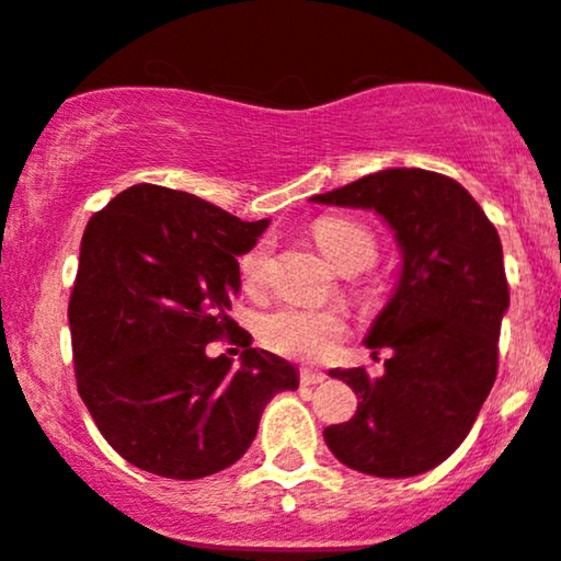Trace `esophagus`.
<instances>
[{
	"mask_svg": "<svg viewBox=\"0 0 561 561\" xmlns=\"http://www.w3.org/2000/svg\"><path fill=\"white\" fill-rule=\"evenodd\" d=\"M324 380H328V375L324 373L309 370V367H304V370H300V383L304 386H319V383H324Z\"/></svg>",
	"mask_w": 561,
	"mask_h": 561,
	"instance_id": "esophagus-1",
	"label": "esophagus"
}]
</instances>
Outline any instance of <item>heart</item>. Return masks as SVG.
I'll list each match as a JSON object with an SVG mask.
<instances>
[{
	"mask_svg": "<svg viewBox=\"0 0 561 561\" xmlns=\"http://www.w3.org/2000/svg\"><path fill=\"white\" fill-rule=\"evenodd\" d=\"M313 237L330 263L343 274H359L373 266L378 255L375 237L362 224L348 218H322L313 224ZM268 242L252 244L239 257V276L244 287H257L266 276ZM346 332V317L337 309H306V306H282L266 313L257 324L263 346L290 359H322L341 343Z\"/></svg>",
	"mask_w": 561,
	"mask_h": 561,
	"instance_id": "b5f03b06",
	"label": "heart"
}]
</instances>
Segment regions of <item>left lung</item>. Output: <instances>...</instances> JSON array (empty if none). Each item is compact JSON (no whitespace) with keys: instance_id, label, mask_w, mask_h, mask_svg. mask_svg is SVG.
I'll use <instances>...</instances> for the list:
<instances>
[{"instance_id":"left-lung-1","label":"left lung","mask_w":561,"mask_h":561,"mask_svg":"<svg viewBox=\"0 0 561 561\" xmlns=\"http://www.w3.org/2000/svg\"><path fill=\"white\" fill-rule=\"evenodd\" d=\"M317 205L373 210L389 224L402 268L365 346L391 348L383 375L330 370L354 389V417L324 428L348 469L383 479L426 473L458 450L497 375L508 311L503 248L473 196L453 178L389 168L311 196Z\"/></svg>"}]
</instances>
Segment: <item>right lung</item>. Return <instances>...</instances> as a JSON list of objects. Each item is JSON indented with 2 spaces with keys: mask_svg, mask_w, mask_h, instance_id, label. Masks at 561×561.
Wrapping results in <instances>:
<instances>
[{
  "mask_svg": "<svg viewBox=\"0 0 561 561\" xmlns=\"http://www.w3.org/2000/svg\"><path fill=\"white\" fill-rule=\"evenodd\" d=\"M268 229L186 191L138 183L95 213L69 300L73 373L98 431L127 463L202 479L237 463L298 370L271 351L207 356L239 324V261Z\"/></svg>",
  "mask_w": 561,
  "mask_h": 561,
  "instance_id": "1",
  "label": "right lung"
}]
</instances>
